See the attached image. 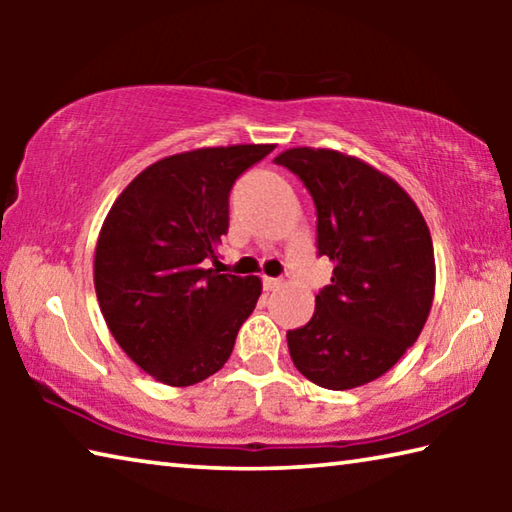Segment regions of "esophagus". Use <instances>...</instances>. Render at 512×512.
<instances>
[{
    "label": "esophagus",
    "instance_id": "1",
    "mask_svg": "<svg viewBox=\"0 0 512 512\" xmlns=\"http://www.w3.org/2000/svg\"><path fill=\"white\" fill-rule=\"evenodd\" d=\"M262 282H264V289H266V291H275V289H280V284H282L280 280H277V277H264Z\"/></svg>",
    "mask_w": 512,
    "mask_h": 512
}]
</instances>
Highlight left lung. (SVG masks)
Returning a JSON list of instances; mask_svg holds the SVG:
<instances>
[{
    "label": "left lung",
    "mask_w": 512,
    "mask_h": 512,
    "mask_svg": "<svg viewBox=\"0 0 512 512\" xmlns=\"http://www.w3.org/2000/svg\"><path fill=\"white\" fill-rule=\"evenodd\" d=\"M305 183L318 255L334 264L309 323L287 332L302 375L348 391L391 370L418 341L436 289L427 221L404 189L354 155L298 146L275 158Z\"/></svg>",
    "instance_id": "1"
}]
</instances>
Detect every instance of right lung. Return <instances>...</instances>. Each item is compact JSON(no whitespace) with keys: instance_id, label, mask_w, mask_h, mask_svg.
Returning <instances> with one entry per match:
<instances>
[{"instance_id":"add662e5","label":"right lung","mask_w":512,"mask_h":512,"mask_svg":"<svg viewBox=\"0 0 512 512\" xmlns=\"http://www.w3.org/2000/svg\"><path fill=\"white\" fill-rule=\"evenodd\" d=\"M273 144L196 149L146 167L112 203L94 250V289L119 348L167 386L230 359L262 296L257 275L207 268L228 232L235 180Z\"/></svg>"}]
</instances>
